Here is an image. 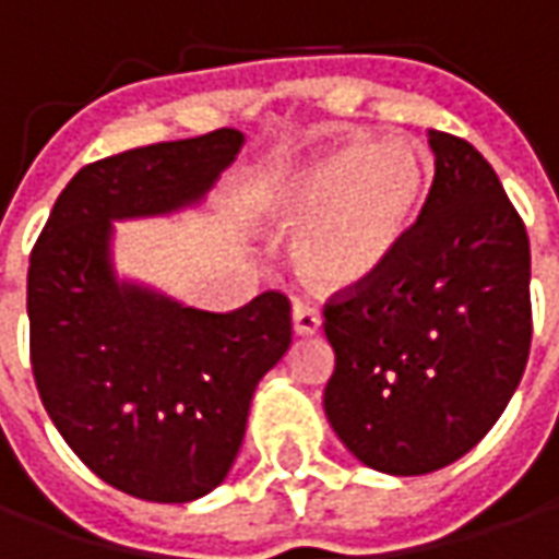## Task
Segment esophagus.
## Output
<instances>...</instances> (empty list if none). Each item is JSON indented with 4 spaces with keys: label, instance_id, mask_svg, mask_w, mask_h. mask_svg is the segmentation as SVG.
<instances>
[{
    "label": "esophagus",
    "instance_id": "1",
    "mask_svg": "<svg viewBox=\"0 0 559 559\" xmlns=\"http://www.w3.org/2000/svg\"><path fill=\"white\" fill-rule=\"evenodd\" d=\"M320 323H323V317H320V311H317L314 305H293V332H296V335H314L317 329H320Z\"/></svg>",
    "mask_w": 559,
    "mask_h": 559
}]
</instances>
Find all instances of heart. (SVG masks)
<instances>
[{
    "label": "heart",
    "mask_w": 559,
    "mask_h": 559,
    "mask_svg": "<svg viewBox=\"0 0 559 559\" xmlns=\"http://www.w3.org/2000/svg\"><path fill=\"white\" fill-rule=\"evenodd\" d=\"M428 185L419 146L347 140L287 173L269 194L266 221L302 233L293 257L314 290H350L399 254Z\"/></svg>",
    "instance_id": "obj_1"
}]
</instances>
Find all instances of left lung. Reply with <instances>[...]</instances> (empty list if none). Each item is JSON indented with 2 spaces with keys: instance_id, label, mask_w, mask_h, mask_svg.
<instances>
[{
  "instance_id": "obj_1",
  "label": "left lung",
  "mask_w": 559,
  "mask_h": 559,
  "mask_svg": "<svg viewBox=\"0 0 559 559\" xmlns=\"http://www.w3.org/2000/svg\"><path fill=\"white\" fill-rule=\"evenodd\" d=\"M433 185L399 254L332 296L329 425L365 467L421 476L500 419L533 338L530 239L488 160L428 131Z\"/></svg>"
}]
</instances>
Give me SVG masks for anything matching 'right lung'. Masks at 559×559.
<instances>
[{"label":"right lung","mask_w":559,"mask_h":559,"mask_svg":"<svg viewBox=\"0 0 559 559\" xmlns=\"http://www.w3.org/2000/svg\"><path fill=\"white\" fill-rule=\"evenodd\" d=\"M242 143V131L218 128L86 164L32 248L26 311L44 411L98 479L148 503H188L227 479L257 383L290 347V299L266 290L212 314L119 281L114 221L200 203Z\"/></svg>","instance_id":"1"}]
</instances>
